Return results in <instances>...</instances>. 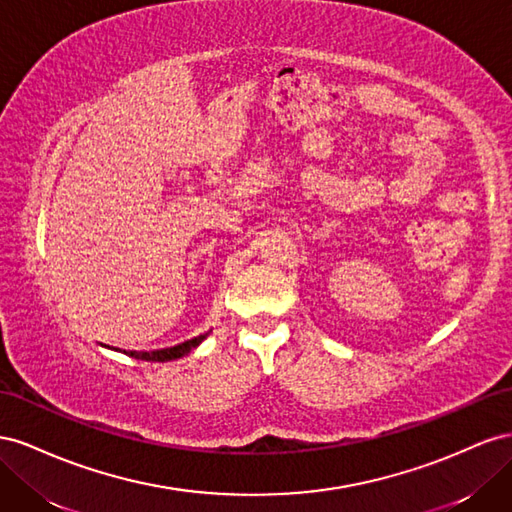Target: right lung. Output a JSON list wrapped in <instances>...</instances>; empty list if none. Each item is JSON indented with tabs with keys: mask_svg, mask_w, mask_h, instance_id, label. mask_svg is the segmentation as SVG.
Returning <instances> with one entry per match:
<instances>
[{
	"mask_svg": "<svg viewBox=\"0 0 512 512\" xmlns=\"http://www.w3.org/2000/svg\"><path fill=\"white\" fill-rule=\"evenodd\" d=\"M206 337H208V334H199V337H195L191 341H184V343L175 345V347L156 349V352H130L128 356H133L137 360H148V362H167V360H175V358H182L186 354H191V349H195Z\"/></svg>",
	"mask_w": 512,
	"mask_h": 512,
	"instance_id": "add662e5",
	"label": "right lung"
}]
</instances>
